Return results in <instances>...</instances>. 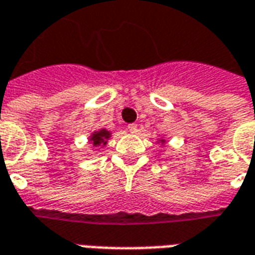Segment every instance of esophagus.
I'll return each mask as SVG.
<instances>
[{
  "instance_id": "1",
  "label": "esophagus",
  "mask_w": 255,
  "mask_h": 255,
  "mask_svg": "<svg viewBox=\"0 0 255 255\" xmlns=\"http://www.w3.org/2000/svg\"><path fill=\"white\" fill-rule=\"evenodd\" d=\"M128 131L131 133H136L138 132V126H136V124H129V126H128Z\"/></svg>"
}]
</instances>
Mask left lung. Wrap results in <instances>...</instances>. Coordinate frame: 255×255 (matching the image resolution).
Returning <instances> with one entry per match:
<instances>
[{"instance_id":"obj_1","label":"left lung","mask_w":255,"mask_h":255,"mask_svg":"<svg viewBox=\"0 0 255 255\" xmlns=\"http://www.w3.org/2000/svg\"><path fill=\"white\" fill-rule=\"evenodd\" d=\"M157 142H158V143H161V144H165V139H158Z\"/></svg>"}]
</instances>
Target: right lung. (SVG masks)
<instances>
[{
  "label": "right lung",
  "mask_w": 255,
  "mask_h": 255,
  "mask_svg": "<svg viewBox=\"0 0 255 255\" xmlns=\"http://www.w3.org/2000/svg\"><path fill=\"white\" fill-rule=\"evenodd\" d=\"M112 132L111 131H108L106 128H101L98 131H94V132H91V135L89 136V142L95 147H105L106 144H108V140L111 139Z\"/></svg>",
  "instance_id": "right-lung-1"
}]
</instances>
